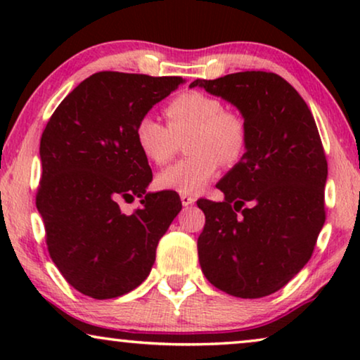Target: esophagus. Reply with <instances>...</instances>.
Returning <instances> with one entry per match:
<instances>
[{
	"label": "esophagus",
	"instance_id": "obj_1",
	"mask_svg": "<svg viewBox=\"0 0 360 360\" xmlns=\"http://www.w3.org/2000/svg\"><path fill=\"white\" fill-rule=\"evenodd\" d=\"M180 200L184 206H190L195 203V196H191V195H180Z\"/></svg>",
	"mask_w": 360,
	"mask_h": 360
}]
</instances>
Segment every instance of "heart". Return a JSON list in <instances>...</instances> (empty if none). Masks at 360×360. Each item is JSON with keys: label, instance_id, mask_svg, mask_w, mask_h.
Returning a JSON list of instances; mask_svg holds the SVG:
<instances>
[{"label": "heart", "instance_id": "b5f03b06", "mask_svg": "<svg viewBox=\"0 0 360 360\" xmlns=\"http://www.w3.org/2000/svg\"><path fill=\"white\" fill-rule=\"evenodd\" d=\"M169 126L152 115L136 122V144L147 160L164 165L174 157L179 141L186 136L190 157L167 167L157 175L162 190L193 195L216 175L219 164L233 167L240 162L249 144L244 117L224 110L219 98L203 91H185L167 103Z\"/></svg>", "mask_w": 360, "mask_h": 360}]
</instances>
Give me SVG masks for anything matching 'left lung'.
<instances>
[{"label":"left lung","mask_w":360,"mask_h":360,"mask_svg":"<svg viewBox=\"0 0 360 360\" xmlns=\"http://www.w3.org/2000/svg\"><path fill=\"white\" fill-rule=\"evenodd\" d=\"M193 86L234 105L249 131L244 157L216 185L224 200L196 201L206 218L201 270L233 297H267L307 265L326 219L328 162L316 122L277 73L239 72Z\"/></svg>","instance_id":"obj_1"}]
</instances>
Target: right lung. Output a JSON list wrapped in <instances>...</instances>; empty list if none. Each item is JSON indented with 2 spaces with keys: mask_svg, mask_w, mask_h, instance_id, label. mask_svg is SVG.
I'll use <instances>...</instances> for the list:
<instances>
[{
  "mask_svg": "<svg viewBox=\"0 0 360 360\" xmlns=\"http://www.w3.org/2000/svg\"><path fill=\"white\" fill-rule=\"evenodd\" d=\"M181 77L98 72L68 93L41 137L42 175L36 206L49 254L63 278L96 300L144 282L162 236L181 210L175 191L147 193L149 162L134 127ZM143 206L124 215L119 201Z\"/></svg>",
  "mask_w": 360,
  "mask_h": 360,
  "instance_id": "right-lung-1",
  "label": "right lung"
}]
</instances>
